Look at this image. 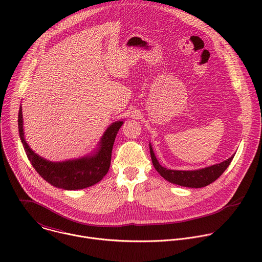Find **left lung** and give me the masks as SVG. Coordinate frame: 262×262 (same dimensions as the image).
<instances>
[{"mask_svg": "<svg viewBox=\"0 0 262 262\" xmlns=\"http://www.w3.org/2000/svg\"><path fill=\"white\" fill-rule=\"evenodd\" d=\"M149 148H150V156H151V161L152 164L156 168V170L161 174L162 177H164L166 180L181 185V186H186V188H203V186H206L216 180L223 172L225 171L228 166L230 165L231 161L233 160L234 156L233 155L231 158L228 160L224 161L220 164L212 165L210 167H206L203 169L199 170H193V171H179V170H170L158 162V159L155 156L154 149L151 145L149 144Z\"/></svg>", "mask_w": 262, "mask_h": 262, "instance_id": "1", "label": "left lung"}]
</instances>
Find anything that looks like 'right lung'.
I'll return each mask as SVG.
<instances>
[{
	"mask_svg": "<svg viewBox=\"0 0 262 262\" xmlns=\"http://www.w3.org/2000/svg\"><path fill=\"white\" fill-rule=\"evenodd\" d=\"M122 124L123 121H116L106 128L93 155L77 160L56 163L42 159L29 147L24 136L21 106L18 112L19 137L32 166L37 173L52 185L71 191L88 188L100 181L107 173L111 165L112 149Z\"/></svg>",
	"mask_w": 262,
	"mask_h": 262,
	"instance_id": "right-lung-1",
	"label": "right lung"
}]
</instances>
